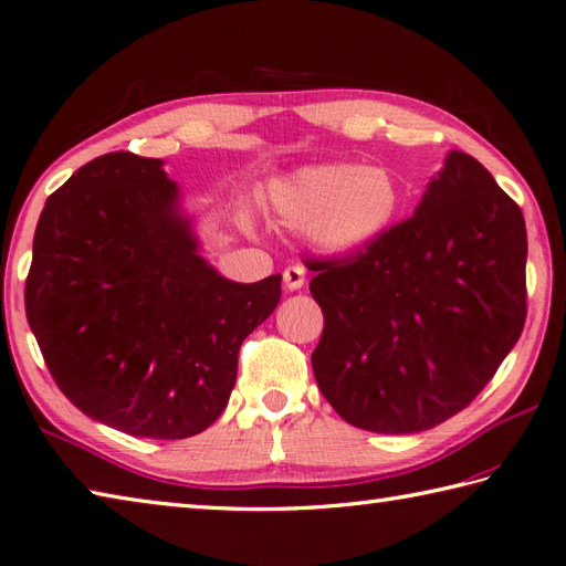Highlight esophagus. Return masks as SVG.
I'll return each instance as SVG.
<instances>
[{
  "mask_svg": "<svg viewBox=\"0 0 566 566\" xmlns=\"http://www.w3.org/2000/svg\"><path fill=\"white\" fill-rule=\"evenodd\" d=\"M304 282H306V270L302 264L286 266V270H284V286H286V290H290V292L302 290Z\"/></svg>",
  "mask_w": 566,
  "mask_h": 566,
  "instance_id": "34e87169",
  "label": "esophagus"
}]
</instances>
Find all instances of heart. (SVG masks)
I'll list each match as a JSON object with an SVG mask.
<instances>
[{
	"label": "heart",
	"instance_id": "b5f03b06",
	"mask_svg": "<svg viewBox=\"0 0 566 566\" xmlns=\"http://www.w3.org/2000/svg\"><path fill=\"white\" fill-rule=\"evenodd\" d=\"M272 202L290 228L306 230L316 250L348 254L371 248L394 228L403 188L388 168L322 163L276 182Z\"/></svg>",
	"mask_w": 566,
	"mask_h": 566
}]
</instances>
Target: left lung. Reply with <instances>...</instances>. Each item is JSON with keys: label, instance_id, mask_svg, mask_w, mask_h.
Here are the masks:
<instances>
[{"label": "left lung", "instance_id": "left-lung-1", "mask_svg": "<svg viewBox=\"0 0 566 566\" xmlns=\"http://www.w3.org/2000/svg\"><path fill=\"white\" fill-rule=\"evenodd\" d=\"M525 264L517 202L475 158L448 153L413 218L344 260L312 262L318 390L371 433H420L460 413L522 334Z\"/></svg>", "mask_w": 566, "mask_h": 566}]
</instances>
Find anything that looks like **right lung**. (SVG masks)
<instances>
[{
    "instance_id": "obj_1",
    "label": "right lung",
    "mask_w": 566,
    "mask_h": 566,
    "mask_svg": "<svg viewBox=\"0 0 566 566\" xmlns=\"http://www.w3.org/2000/svg\"><path fill=\"white\" fill-rule=\"evenodd\" d=\"M163 160L106 153L46 200L24 306L71 403L120 433L180 440L224 410L238 354L282 296L200 256Z\"/></svg>"
}]
</instances>
